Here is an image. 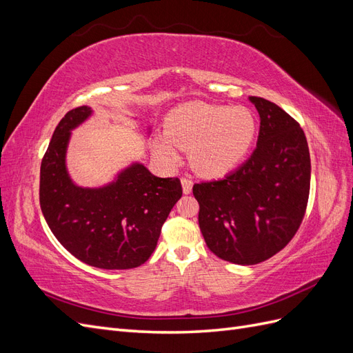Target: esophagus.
Segmentation results:
<instances>
[{
	"mask_svg": "<svg viewBox=\"0 0 353 353\" xmlns=\"http://www.w3.org/2000/svg\"><path fill=\"white\" fill-rule=\"evenodd\" d=\"M181 184H183V191L184 194H190L191 191H193V181H191L190 178H183L181 179Z\"/></svg>",
	"mask_w": 353,
	"mask_h": 353,
	"instance_id": "obj_1",
	"label": "esophagus"
}]
</instances>
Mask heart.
<instances>
[{"instance_id": "obj_1", "label": "heart", "mask_w": 353, "mask_h": 353, "mask_svg": "<svg viewBox=\"0 0 353 353\" xmlns=\"http://www.w3.org/2000/svg\"><path fill=\"white\" fill-rule=\"evenodd\" d=\"M258 122L244 105L188 103L181 105L166 122V137L157 138L156 150L176 160L175 145L190 150L197 172L218 178L236 168L254 141Z\"/></svg>"}]
</instances>
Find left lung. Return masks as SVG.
Returning a JSON list of instances; mask_svg holds the SVG:
<instances>
[{"mask_svg": "<svg viewBox=\"0 0 353 353\" xmlns=\"http://www.w3.org/2000/svg\"><path fill=\"white\" fill-rule=\"evenodd\" d=\"M249 100L261 117L252 156L225 178L193 187L208 248L237 265L263 262L285 248L301 227L311 185L301 125L268 100Z\"/></svg>", "mask_w": 353, "mask_h": 353, "instance_id": "obj_1", "label": "left lung"}]
</instances>
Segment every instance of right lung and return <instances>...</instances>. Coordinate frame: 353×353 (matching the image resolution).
<instances>
[{
    "mask_svg": "<svg viewBox=\"0 0 353 353\" xmlns=\"http://www.w3.org/2000/svg\"><path fill=\"white\" fill-rule=\"evenodd\" d=\"M92 114L81 105L59 122L41 162L39 205L63 248L101 270H130L154 252L169 212L183 196L178 178L154 176L143 163L121 170L99 188L72 181L66 153L72 130Z\"/></svg>",
    "mask_w": 353,
    "mask_h": 353,
    "instance_id": "obj_1",
    "label": "right lung"
}]
</instances>
